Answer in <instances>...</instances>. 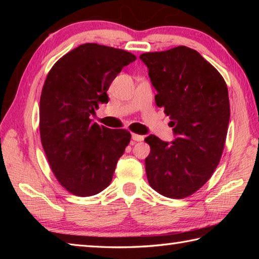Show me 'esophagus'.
<instances>
[{
  "label": "esophagus",
  "mask_w": 259,
  "mask_h": 259,
  "mask_svg": "<svg viewBox=\"0 0 259 259\" xmlns=\"http://www.w3.org/2000/svg\"><path fill=\"white\" fill-rule=\"evenodd\" d=\"M133 140H135V142H142V140H144V136L142 135H136V134H133Z\"/></svg>",
  "instance_id": "34e87169"
}]
</instances>
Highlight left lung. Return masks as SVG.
<instances>
[{
  "instance_id": "1",
  "label": "left lung",
  "mask_w": 259,
  "mask_h": 259,
  "mask_svg": "<svg viewBox=\"0 0 259 259\" xmlns=\"http://www.w3.org/2000/svg\"><path fill=\"white\" fill-rule=\"evenodd\" d=\"M139 58L175 135L170 143L154 135L145 138L148 183L166 198H186L208 182L222 157L230 122L226 83L198 51L184 46Z\"/></svg>"
}]
</instances>
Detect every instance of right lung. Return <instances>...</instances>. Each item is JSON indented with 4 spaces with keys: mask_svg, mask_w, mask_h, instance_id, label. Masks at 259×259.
Here are the masks:
<instances>
[{
    "mask_svg": "<svg viewBox=\"0 0 259 259\" xmlns=\"http://www.w3.org/2000/svg\"><path fill=\"white\" fill-rule=\"evenodd\" d=\"M136 56L85 43L57 61L40 99L43 150L58 182L77 196H91L112 182L131 135L94 123L90 115L108 103L107 90Z\"/></svg>",
    "mask_w": 259,
    "mask_h": 259,
    "instance_id": "obj_1",
    "label": "right lung"
}]
</instances>
